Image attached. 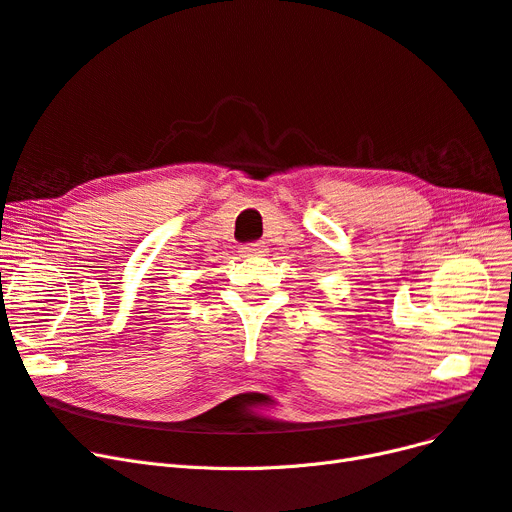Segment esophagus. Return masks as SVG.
Returning a JSON list of instances; mask_svg holds the SVG:
<instances>
[{
    "instance_id": "obj_1",
    "label": "esophagus",
    "mask_w": 512,
    "mask_h": 512,
    "mask_svg": "<svg viewBox=\"0 0 512 512\" xmlns=\"http://www.w3.org/2000/svg\"><path fill=\"white\" fill-rule=\"evenodd\" d=\"M263 253H266V246H263L261 242H251V244L240 246L242 257H257V255H263Z\"/></svg>"
}]
</instances>
